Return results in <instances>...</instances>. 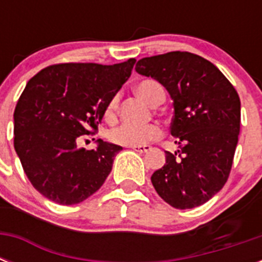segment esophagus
I'll return each mask as SVG.
<instances>
[{
    "label": "esophagus",
    "instance_id": "1",
    "mask_svg": "<svg viewBox=\"0 0 262 262\" xmlns=\"http://www.w3.org/2000/svg\"><path fill=\"white\" fill-rule=\"evenodd\" d=\"M133 151L136 152H140V154H145V152H148L149 149H151V147L149 145H133V147H130Z\"/></svg>",
    "mask_w": 262,
    "mask_h": 262
}]
</instances>
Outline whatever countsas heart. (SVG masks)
I'll use <instances>...</instances> for the list:
<instances>
[{
    "instance_id": "1",
    "label": "heart",
    "mask_w": 262,
    "mask_h": 262,
    "mask_svg": "<svg viewBox=\"0 0 262 262\" xmlns=\"http://www.w3.org/2000/svg\"><path fill=\"white\" fill-rule=\"evenodd\" d=\"M139 95L144 98L149 104L155 106L160 99H164V90L159 83L154 80H145L137 84L136 87ZM119 106V95H114L108 100L106 108H104V118L107 121H114L118 113ZM162 135L160 127L155 123H148L143 126H136V125H121L115 127L108 133V139L111 143L123 145V147H133V145H144L148 141L159 139Z\"/></svg>"
}]
</instances>
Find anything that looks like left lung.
Here are the masks:
<instances>
[{"label":"left lung","instance_id":"1","mask_svg":"<svg viewBox=\"0 0 262 262\" xmlns=\"http://www.w3.org/2000/svg\"><path fill=\"white\" fill-rule=\"evenodd\" d=\"M136 72L158 80L174 100L170 132L179 149L151 177L158 194L177 209L211 200L231 172L241 129V100L227 77L208 59L170 51L137 61Z\"/></svg>","mask_w":262,"mask_h":262}]
</instances>
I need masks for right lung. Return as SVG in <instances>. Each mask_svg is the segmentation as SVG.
<instances>
[{"label":"right lung","instance_id":"1","mask_svg":"<svg viewBox=\"0 0 262 262\" xmlns=\"http://www.w3.org/2000/svg\"><path fill=\"white\" fill-rule=\"evenodd\" d=\"M135 62L55 63L27 83L14 108L13 144L31 185L46 199L73 205L104 183L122 148L99 140L96 149L85 151L77 141L98 132Z\"/></svg>","mask_w":262,"mask_h":262}]
</instances>
